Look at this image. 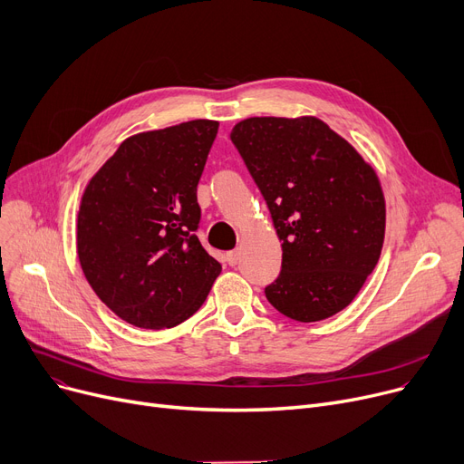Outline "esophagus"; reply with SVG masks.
<instances>
[{
	"label": "esophagus",
	"mask_w": 464,
	"mask_h": 464,
	"mask_svg": "<svg viewBox=\"0 0 464 464\" xmlns=\"http://www.w3.org/2000/svg\"><path fill=\"white\" fill-rule=\"evenodd\" d=\"M227 262L230 264V266H236V264L239 262V251L236 249V251H228L227 253Z\"/></svg>",
	"instance_id": "obj_1"
}]
</instances>
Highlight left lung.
I'll return each mask as SVG.
<instances>
[{"mask_svg": "<svg viewBox=\"0 0 464 464\" xmlns=\"http://www.w3.org/2000/svg\"><path fill=\"white\" fill-rule=\"evenodd\" d=\"M270 209L281 274L264 289L285 317L315 323L359 295L385 237L376 171L315 117H253L230 134Z\"/></svg>", "mask_w": 464, "mask_h": 464, "instance_id": "left-lung-1", "label": "left lung"}]
</instances>
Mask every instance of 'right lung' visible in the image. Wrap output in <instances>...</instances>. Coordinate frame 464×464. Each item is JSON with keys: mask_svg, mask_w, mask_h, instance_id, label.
I'll list each match as a JSON object with an SVG mask.
<instances>
[{"mask_svg": "<svg viewBox=\"0 0 464 464\" xmlns=\"http://www.w3.org/2000/svg\"><path fill=\"white\" fill-rule=\"evenodd\" d=\"M217 130V121L198 119L131 136L84 188L81 268L130 324L160 330L187 321L223 270L196 236V190Z\"/></svg>", "mask_w": 464, "mask_h": 464, "instance_id": "right-lung-1", "label": "right lung"}]
</instances>
